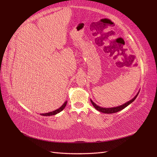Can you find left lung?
Segmentation results:
<instances>
[{
  "label": "left lung",
  "mask_w": 157,
  "mask_h": 157,
  "mask_svg": "<svg viewBox=\"0 0 157 157\" xmlns=\"http://www.w3.org/2000/svg\"><path fill=\"white\" fill-rule=\"evenodd\" d=\"M138 94H139V91H138V92L137 93V94H136L132 99L130 100L129 101L124 103V104H123L122 105L115 106V107L103 108V107H101V106H99L98 105H96V103H94V102H93L91 99H90V101H91V102H92V105L94 106V107L96 110H97V111H100V112H101V113H106V114H110V113H117V112H119V111H121V110H123V109H125V108L126 107V106H128L129 105H130L132 102H134V101H135V99H136V97H137V96H138Z\"/></svg>",
  "instance_id": "1"
}]
</instances>
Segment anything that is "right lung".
<instances>
[{
	"mask_svg": "<svg viewBox=\"0 0 157 157\" xmlns=\"http://www.w3.org/2000/svg\"><path fill=\"white\" fill-rule=\"evenodd\" d=\"M67 101H65L64 103H63V105L61 106V107L59 108L58 109H56L55 111H53L52 112H49V113H42V114H40V115H43V116H51V115H56V114H57V113L62 111L63 110L65 109V107L66 105H67Z\"/></svg>",
	"mask_w": 157,
	"mask_h": 157,
	"instance_id": "right-lung-1",
	"label": "right lung"
}]
</instances>
